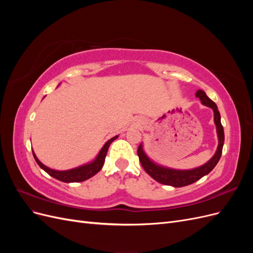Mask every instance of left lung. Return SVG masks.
Instances as JSON below:
<instances>
[{
    "mask_svg": "<svg viewBox=\"0 0 253 253\" xmlns=\"http://www.w3.org/2000/svg\"><path fill=\"white\" fill-rule=\"evenodd\" d=\"M196 97L200 98L205 105L209 106V108H211L214 111V122H215L216 125L217 136H218L217 151L208 163L200 168H197V169L189 170V171H178V170L167 169V168L159 167L154 163H152L151 160L147 157V155L144 154L141 145H139L138 150H137V154H138L140 164L144 169V171L147 172L152 178H154L156 181L163 183V185L173 186L176 188L191 185V183L201 179L203 176L210 173L214 169V167L217 165L218 160L221 156L224 140H225V134H224V127L221 126V122H220V114L217 110V106L202 89H198L196 91Z\"/></svg>",
    "mask_w": 253,
    "mask_h": 253,
    "instance_id": "8db88e82",
    "label": "left lung"
}]
</instances>
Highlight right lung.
<instances>
[{"instance_id":"obj_1","label":"right lung","mask_w":253,"mask_h":253,"mask_svg":"<svg viewBox=\"0 0 253 253\" xmlns=\"http://www.w3.org/2000/svg\"><path fill=\"white\" fill-rule=\"evenodd\" d=\"M116 138H117V136L113 137L112 139H110L103 145V148L101 149L100 152H99L97 158L94 160L93 163L89 165L79 167V168H77V169H72V170H67V171L51 170V169H49V168L45 167L43 164H41L39 162V159L37 158L34 152H33V154H34V157L36 159L37 164L40 166L41 169H43L47 174L52 176L53 178H56V179H58L60 181H63V182H80V181H84V180L90 178L91 176H94L95 174H97L99 171L101 170L110 144Z\"/></svg>"}]
</instances>
